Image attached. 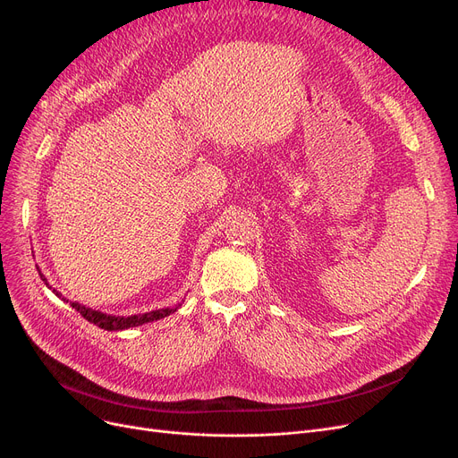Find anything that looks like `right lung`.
Here are the masks:
<instances>
[{
    "label": "right lung",
    "instance_id": "1",
    "mask_svg": "<svg viewBox=\"0 0 458 458\" xmlns=\"http://www.w3.org/2000/svg\"><path fill=\"white\" fill-rule=\"evenodd\" d=\"M40 275V280H44V284L50 287V284H47L46 276L38 271ZM52 290V287H50ZM54 293L57 297H61L57 293V290H54ZM72 308H76V311H80V314L92 325L100 327L104 330H126L130 327H139V325H144V323H150V321H157V319H163L166 316L174 314V311L178 310L176 308H163V310H154V311H147V314H139V316H130V318H116V316H107V314H102V311H96V310H90L87 306H81L78 302H72Z\"/></svg>",
    "mask_w": 458,
    "mask_h": 458
}]
</instances>
